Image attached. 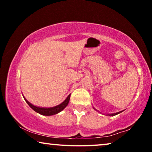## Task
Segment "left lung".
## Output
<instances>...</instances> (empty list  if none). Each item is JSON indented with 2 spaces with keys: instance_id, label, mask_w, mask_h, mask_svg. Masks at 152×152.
<instances>
[{
  "instance_id": "left-lung-1",
  "label": "left lung",
  "mask_w": 152,
  "mask_h": 152,
  "mask_svg": "<svg viewBox=\"0 0 152 152\" xmlns=\"http://www.w3.org/2000/svg\"><path fill=\"white\" fill-rule=\"evenodd\" d=\"M95 110H96L95 109H94ZM97 111V110H96ZM121 112H122V111H120V112H118V113H112V114H109V115H110V116H113V115H117V114H119V113H121Z\"/></svg>"
}]
</instances>
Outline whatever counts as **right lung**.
I'll use <instances>...</instances> for the list:
<instances>
[{
  "label": "right lung",
  "mask_w": 152,
  "mask_h": 152,
  "mask_svg": "<svg viewBox=\"0 0 152 152\" xmlns=\"http://www.w3.org/2000/svg\"><path fill=\"white\" fill-rule=\"evenodd\" d=\"M70 94L68 95L67 98H66L61 104L56 106V107H50V108H42V107H36V106H34L30 102H29L24 97H23L27 104H28L30 106V107L32 108L34 111H36L37 113H38L43 115H53L59 113V112H61L62 110H64L66 107H67V105L68 104V102H69V100H70Z\"/></svg>",
  "instance_id": "right-lung-1"
}]
</instances>
